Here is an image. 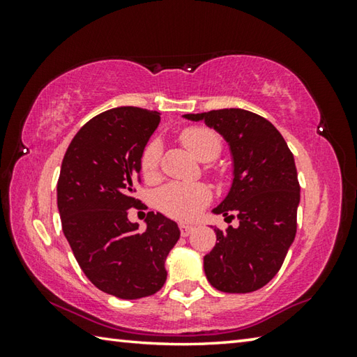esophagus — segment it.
<instances>
[{"instance_id":"1","label":"esophagus","mask_w":357,"mask_h":357,"mask_svg":"<svg viewBox=\"0 0 357 357\" xmlns=\"http://www.w3.org/2000/svg\"><path fill=\"white\" fill-rule=\"evenodd\" d=\"M179 229H181V234H183V236H189V234L195 228H193L192 225H189V223H179Z\"/></svg>"}]
</instances>
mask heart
I'll list each match as a JSON object with an SVG mask.
<instances>
[{"mask_svg": "<svg viewBox=\"0 0 357 357\" xmlns=\"http://www.w3.org/2000/svg\"><path fill=\"white\" fill-rule=\"evenodd\" d=\"M181 142L189 153L202 162L214 160L220 153V140L213 130L204 128H190L181 134ZM160 160V143L153 140L146 144L142 154V173L146 179L157 174ZM211 200V190L204 184H167L157 195L160 209L178 219H190L198 214Z\"/></svg>", "mask_w": 357, "mask_h": 357, "instance_id": "obj_1", "label": "heart"}]
</instances>
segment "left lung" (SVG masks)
I'll use <instances>...</instances> for the list:
<instances>
[{"mask_svg": "<svg viewBox=\"0 0 357 357\" xmlns=\"http://www.w3.org/2000/svg\"><path fill=\"white\" fill-rule=\"evenodd\" d=\"M204 121L229 148L233 179L225 198L211 211L239 227L214 228L217 243L203 258L208 282L223 293H252L274 279L296 236L301 202L294 157L268 119L243 108L183 114Z\"/></svg>", "mask_w": 357, "mask_h": 357, "instance_id": "left-lung-1", "label": "left lung"}]
</instances>
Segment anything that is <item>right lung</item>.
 Instances as JSON below:
<instances>
[{"label": "right lung", "mask_w": 357, "mask_h": 357, "mask_svg": "<svg viewBox=\"0 0 357 357\" xmlns=\"http://www.w3.org/2000/svg\"><path fill=\"white\" fill-rule=\"evenodd\" d=\"M160 113L118 107L89 119L66 151L58 179L63 233L84 275L100 291L140 299L167 280L165 259L178 243V223L153 211L146 229L128 219L142 154Z\"/></svg>", "instance_id": "obj_1"}]
</instances>
